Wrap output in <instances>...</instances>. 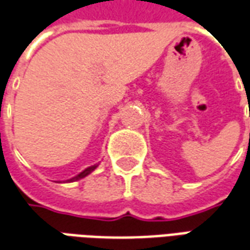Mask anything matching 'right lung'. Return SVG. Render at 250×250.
<instances>
[{"mask_svg":"<svg viewBox=\"0 0 250 250\" xmlns=\"http://www.w3.org/2000/svg\"><path fill=\"white\" fill-rule=\"evenodd\" d=\"M96 167H97V165H93V167H86V169H85V170H83V172H81V173L78 174V176H76V177H73V179H70V180H67V181H77V180L83 179V177H85V176H88L89 173H92V172H93V170H95Z\"/></svg>","mask_w":250,"mask_h":250,"instance_id":"obj_1","label":"right lung"}]
</instances>
